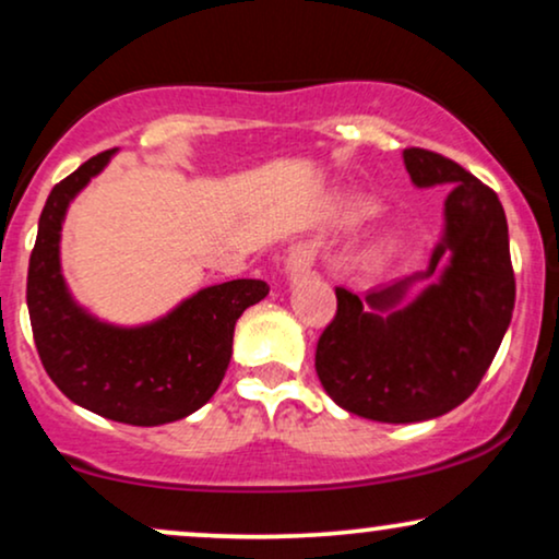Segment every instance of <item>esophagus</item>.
Instances as JSON below:
<instances>
[{"instance_id": "obj_1", "label": "esophagus", "mask_w": 559, "mask_h": 559, "mask_svg": "<svg viewBox=\"0 0 559 559\" xmlns=\"http://www.w3.org/2000/svg\"><path fill=\"white\" fill-rule=\"evenodd\" d=\"M309 267H312V252L307 247H292L286 252V275L292 281H299L309 275Z\"/></svg>"}]
</instances>
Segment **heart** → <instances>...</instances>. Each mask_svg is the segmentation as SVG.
<instances>
[{
  "label": "heart",
  "mask_w": 559,
  "mask_h": 559,
  "mask_svg": "<svg viewBox=\"0 0 559 559\" xmlns=\"http://www.w3.org/2000/svg\"><path fill=\"white\" fill-rule=\"evenodd\" d=\"M369 211H372V207H369L367 203H354V205H348L346 215H348V221H359V218H365Z\"/></svg>",
  "instance_id": "b5f03b06"
}]
</instances>
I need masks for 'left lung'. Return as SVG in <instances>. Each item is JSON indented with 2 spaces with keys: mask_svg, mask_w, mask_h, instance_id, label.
Masks as SVG:
<instances>
[{
  "mask_svg": "<svg viewBox=\"0 0 559 559\" xmlns=\"http://www.w3.org/2000/svg\"><path fill=\"white\" fill-rule=\"evenodd\" d=\"M403 164L416 187H453L427 271L372 288L365 299L335 288L338 312L314 354L322 388L341 408L388 425L427 421L461 406L492 365L515 305L508 221L497 194L425 147H406Z\"/></svg>",
  "mask_w": 559,
  "mask_h": 559,
  "instance_id": "obj_1",
  "label": "left lung"
}]
</instances>
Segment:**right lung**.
<instances>
[{
  "label": "right lung",
  "instance_id": "add662e5",
  "mask_svg": "<svg viewBox=\"0 0 559 559\" xmlns=\"http://www.w3.org/2000/svg\"><path fill=\"white\" fill-rule=\"evenodd\" d=\"M114 153L85 160L46 200L28 265V314L44 369L67 399L111 421L158 427L213 399L231 361L234 325L271 288L254 278L226 281L134 328L111 325L80 307L59 260L62 224L78 192Z\"/></svg>",
  "mask_w": 559,
  "mask_h": 559
}]
</instances>
